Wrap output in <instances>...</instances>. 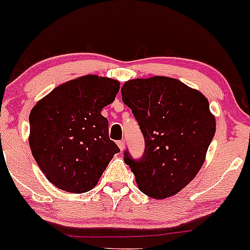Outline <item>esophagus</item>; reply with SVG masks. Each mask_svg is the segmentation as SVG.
<instances>
[{"instance_id": "1", "label": "esophagus", "mask_w": 250, "mask_h": 250, "mask_svg": "<svg viewBox=\"0 0 250 250\" xmlns=\"http://www.w3.org/2000/svg\"><path fill=\"white\" fill-rule=\"evenodd\" d=\"M117 146L120 147L121 150H123L125 148V141H119V142H117Z\"/></svg>"}]
</instances>
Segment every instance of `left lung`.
Returning a JSON list of instances; mask_svg holds the SVG:
<instances>
[{"label":"left lung","mask_w":250,"mask_h":250,"mask_svg":"<svg viewBox=\"0 0 250 250\" xmlns=\"http://www.w3.org/2000/svg\"><path fill=\"white\" fill-rule=\"evenodd\" d=\"M121 92L145 138L141 159L125 152L139 190L154 199L174 196L202 168L215 135L209 101L198 90L164 76L130 79Z\"/></svg>","instance_id":"8db88e82"}]
</instances>
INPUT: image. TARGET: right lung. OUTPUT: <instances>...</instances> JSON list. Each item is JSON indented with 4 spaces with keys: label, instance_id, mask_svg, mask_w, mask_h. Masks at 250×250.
<instances>
[{
    "label": "right lung",
    "instance_id": "right-lung-1",
    "mask_svg": "<svg viewBox=\"0 0 250 250\" xmlns=\"http://www.w3.org/2000/svg\"><path fill=\"white\" fill-rule=\"evenodd\" d=\"M119 90L116 79L82 76L60 84L32 109V154L48 182L60 190L83 193L94 188L120 152L101 114Z\"/></svg>",
    "mask_w": 250,
    "mask_h": 250
}]
</instances>
